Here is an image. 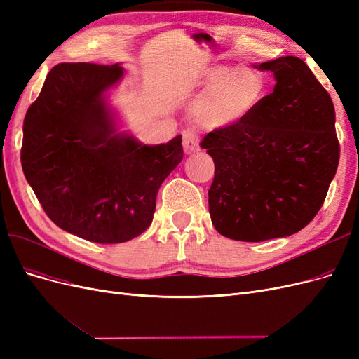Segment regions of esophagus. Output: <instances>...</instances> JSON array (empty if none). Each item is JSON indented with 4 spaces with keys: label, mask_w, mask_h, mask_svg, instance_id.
Returning <instances> with one entry per match:
<instances>
[{
    "label": "esophagus",
    "mask_w": 359,
    "mask_h": 359,
    "mask_svg": "<svg viewBox=\"0 0 359 359\" xmlns=\"http://www.w3.org/2000/svg\"><path fill=\"white\" fill-rule=\"evenodd\" d=\"M182 147H184V153L186 154H193L199 151V137L194 132H186L182 135Z\"/></svg>",
    "instance_id": "obj_1"
}]
</instances>
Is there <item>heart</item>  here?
I'll return each mask as SVG.
<instances>
[{
    "label": "heart",
    "mask_w": 359,
    "mask_h": 359,
    "mask_svg": "<svg viewBox=\"0 0 359 359\" xmlns=\"http://www.w3.org/2000/svg\"><path fill=\"white\" fill-rule=\"evenodd\" d=\"M202 94L191 107L193 121L206 128L243 124L264 103L268 82L259 70L235 64H210L199 73Z\"/></svg>",
    "instance_id": "obj_1"
}]
</instances>
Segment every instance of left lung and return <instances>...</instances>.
Listing matches in <instances>:
<instances>
[{
  "instance_id": "left-lung-1",
  "label": "left lung",
  "mask_w": 359,
  "mask_h": 359,
  "mask_svg": "<svg viewBox=\"0 0 359 359\" xmlns=\"http://www.w3.org/2000/svg\"><path fill=\"white\" fill-rule=\"evenodd\" d=\"M276 86L240 126L201 142L215 165L208 190L217 232L260 243L299 232L320 210L337 172L340 145L330 94L297 57L253 66Z\"/></svg>"
}]
</instances>
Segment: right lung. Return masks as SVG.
I'll list each match as a JSON object with an SVG mask.
<instances>
[{
    "label": "right lung",
    "mask_w": 359,
    "mask_h": 359,
    "mask_svg": "<svg viewBox=\"0 0 359 359\" xmlns=\"http://www.w3.org/2000/svg\"><path fill=\"white\" fill-rule=\"evenodd\" d=\"M119 62H62L46 76L24 119V175L62 231L99 244L145 232L161 182L182 160L181 135L147 145L119 132L107 91Z\"/></svg>",
    "instance_id": "add662e5"
}]
</instances>
